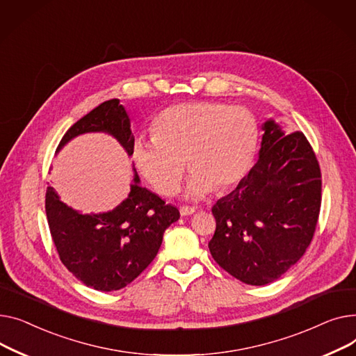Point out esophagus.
<instances>
[{
    "mask_svg": "<svg viewBox=\"0 0 356 356\" xmlns=\"http://www.w3.org/2000/svg\"><path fill=\"white\" fill-rule=\"evenodd\" d=\"M197 211V208L195 207H186V205H182L181 208H179V213H181V216H191V214H194Z\"/></svg>",
    "mask_w": 356,
    "mask_h": 356,
    "instance_id": "34e87169",
    "label": "esophagus"
}]
</instances>
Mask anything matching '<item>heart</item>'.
<instances>
[{"mask_svg":"<svg viewBox=\"0 0 356 356\" xmlns=\"http://www.w3.org/2000/svg\"><path fill=\"white\" fill-rule=\"evenodd\" d=\"M259 123L241 106L218 102L181 103L165 109L154 136L138 138L132 158L138 171L166 197L179 191L186 163L193 170L185 195L200 200L237 184L253 163Z\"/></svg>","mask_w":356,"mask_h":356,"instance_id":"heart-1","label":"heart"}]
</instances>
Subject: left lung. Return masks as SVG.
Wrapping results in <instances>:
<instances>
[{
	"instance_id": "1",
	"label": "left lung",
	"mask_w": 356,
	"mask_h": 356,
	"mask_svg": "<svg viewBox=\"0 0 356 356\" xmlns=\"http://www.w3.org/2000/svg\"><path fill=\"white\" fill-rule=\"evenodd\" d=\"M261 129L259 161L213 207L217 227L208 243L220 267L252 286L277 280L299 261L322 200L319 162L306 136L286 135L273 119Z\"/></svg>"
}]
</instances>
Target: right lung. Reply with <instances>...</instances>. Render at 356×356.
Wrapping results in <instances>:
<instances>
[{
    "label": "right lung",
    "mask_w": 356,
    "mask_h": 356,
    "mask_svg": "<svg viewBox=\"0 0 356 356\" xmlns=\"http://www.w3.org/2000/svg\"><path fill=\"white\" fill-rule=\"evenodd\" d=\"M90 132L112 135L132 155L131 119L119 99L103 102L77 120L61 138L57 152L73 138ZM46 214L61 263L81 283L100 291L132 283L155 259L165 229L179 218L177 207L139 185L136 171L128 198L112 211L81 214L49 186Z\"/></svg>",
    "instance_id": "add662e5"
}]
</instances>
